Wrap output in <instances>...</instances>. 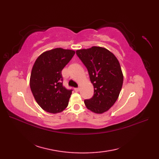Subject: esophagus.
<instances>
[{
  "label": "esophagus",
  "instance_id": "esophagus-1",
  "mask_svg": "<svg viewBox=\"0 0 159 159\" xmlns=\"http://www.w3.org/2000/svg\"><path fill=\"white\" fill-rule=\"evenodd\" d=\"M74 89H75V91H79L80 90V88H75Z\"/></svg>",
  "mask_w": 159,
  "mask_h": 159
}]
</instances>
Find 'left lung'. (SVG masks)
I'll list each match as a JSON object with an SVG mask.
<instances>
[{
    "label": "left lung",
    "mask_w": 159,
    "mask_h": 159,
    "mask_svg": "<svg viewBox=\"0 0 159 159\" xmlns=\"http://www.w3.org/2000/svg\"><path fill=\"white\" fill-rule=\"evenodd\" d=\"M76 54L87 68L94 88L93 97L84 100L86 107L96 113L107 111L117 101L123 85L118 60L113 53L98 46L78 50Z\"/></svg>",
    "instance_id": "1"
}]
</instances>
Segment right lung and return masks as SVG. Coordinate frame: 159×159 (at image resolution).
Here are the masks:
<instances>
[{"label":"right lung","mask_w":159,"mask_h":159,"mask_svg":"<svg viewBox=\"0 0 159 159\" xmlns=\"http://www.w3.org/2000/svg\"><path fill=\"white\" fill-rule=\"evenodd\" d=\"M75 54L59 48L46 51L38 57L32 67L30 86L38 104L46 111L57 113L68 105L72 89L63 85L61 70Z\"/></svg>","instance_id":"add662e5"}]
</instances>
